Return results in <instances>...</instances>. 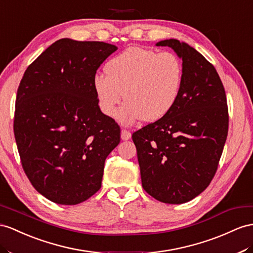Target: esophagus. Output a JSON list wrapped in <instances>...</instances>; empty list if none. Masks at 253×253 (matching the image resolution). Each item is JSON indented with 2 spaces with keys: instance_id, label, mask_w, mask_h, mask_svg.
<instances>
[{
  "instance_id": "obj_1",
  "label": "esophagus",
  "mask_w": 253,
  "mask_h": 253,
  "mask_svg": "<svg viewBox=\"0 0 253 253\" xmlns=\"http://www.w3.org/2000/svg\"><path fill=\"white\" fill-rule=\"evenodd\" d=\"M121 138H122V140H124V141L129 140V139L131 138V133H130V131L126 130V129H123L122 132H121Z\"/></svg>"
}]
</instances>
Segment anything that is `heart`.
<instances>
[{
    "mask_svg": "<svg viewBox=\"0 0 253 253\" xmlns=\"http://www.w3.org/2000/svg\"><path fill=\"white\" fill-rule=\"evenodd\" d=\"M106 73L93 80L101 111L113 116L124 96L118 119L131 125L141 119L156 122L171 111L182 88L184 68L172 52L130 47L107 63Z\"/></svg>",
    "mask_w": 253,
    "mask_h": 253,
    "instance_id": "b5f03b06",
    "label": "heart"
}]
</instances>
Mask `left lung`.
<instances>
[{
	"instance_id": "8db88e82",
	"label": "left lung",
	"mask_w": 253,
	"mask_h": 253,
	"mask_svg": "<svg viewBox=\"0 0 253 253\" xmlns=\"http://www.w3.org/2000/svg\"><path fill=\"white\" fill-rule=\"evenodd\" d=\"M156 46L182 59V88L171 111L134 131L132 140L144 190L160 202L182 204L215 176L228 135V103L217 70L196 49L177 40Z\"/></svg>"
}]
</instances>
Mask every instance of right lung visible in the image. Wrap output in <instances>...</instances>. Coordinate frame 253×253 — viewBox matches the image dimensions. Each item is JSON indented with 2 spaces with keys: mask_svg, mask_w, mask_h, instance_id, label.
Returning <instances> with one entry per match:
<instances>
[{
  "mask_svg": "<svg viewBox=\"0 0 253 253\" xmlns=\"http://www.w3.org/2000/svg\"><path fill=\"white\" fill-rule=\"evenodd\" d=\"M118 47L62 38L25 70L16 97L14 132L23 170L34 188L62 205L100 189L108 155L121 128L100 111L93 80Z\"/></svg>",
  "mask_w": 253,
  "mask_h": 253,
  "instance_id": "add662e5",
  "label": "right lung"
}]
</instances>
